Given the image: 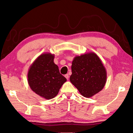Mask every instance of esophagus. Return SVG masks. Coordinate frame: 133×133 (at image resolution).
Listing matches in <instances>:
<instances>
[{
    "mask_svg": "<svg viewBox=\"0 0 133 133\" xmlns=\"http://www.w3.org/2000/svg\"><path fill=\"white\" fill-rule=\"evenodd\" d=\"M65 77H66L67 78V80H69V75H68V74H66V75H65Z\"/></svg>",
    "mask_w": 133,
    "mask_h": 133,
    "instance_id": "34e87169",
    "label": "esophagus"
}]
</instances>
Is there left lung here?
Wrapping results in <instances>:
<instances>
[{"label": "left lung", "instance_id": "obj_1", "mask_svg": "<svg viewBox=\"0 0 133 133\" xmlns=\"http://www.w3.org/2000/svg\"><path fill=\"white\" fill-rule=\"evenodd\" d=\"M71 83L85 97H91L104 87L107 73L100 58L94 53L76 56L72 62Z\"/></svg>", "mask_w": 133, "mask_h": 133}]
</instances>
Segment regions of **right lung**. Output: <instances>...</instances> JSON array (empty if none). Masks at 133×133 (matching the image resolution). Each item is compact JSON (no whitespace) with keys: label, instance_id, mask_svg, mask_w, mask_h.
Returning a JSON list of instances; mask_svg holds the SVG:
<instances>
[{"label":"right lung","instance_id":"add662e5","mask_svg":"<svg viewBox=\"0 0 133 133\" xmlns=\"http://www.w3.org/2000/svg\"><path fill=\"white\" fill-rule=\"evenodd\" d=\"M53 61L54 55L42 54L31 64L28 72V83L31 89L46 99L55 97L67 80Z\"/></svg>","mask_w":133,"mask_h":133}]
</instances>
